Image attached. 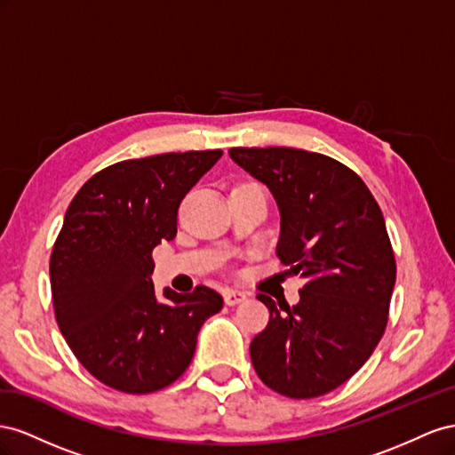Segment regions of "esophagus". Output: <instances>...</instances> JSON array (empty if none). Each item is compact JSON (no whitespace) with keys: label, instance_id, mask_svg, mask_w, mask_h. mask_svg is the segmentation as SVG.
Returning a JSON list of instances; mask_svg holds the SVG:
<instances>
[{"label":"esophagus","instance_id":"1","mask_svg":"<svg viewBox=\"0 0 455 455\" xmlns=\"http://www.w3.org/2000/svg\"><path fill=\"white\" fill-rule=\"evenodd\" d=\"M223 297H225V303L228 307H235V305H240V303H243L245 299H248V293L240 291V290H225Z\"/></svg>","mask_w":455,"mask_h":455}]
</instances>
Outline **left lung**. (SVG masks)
Instances as JSON below:
<instances>
[{"mask_svg":"<svg viewBox=\"0 0 455 455\" xmlns=\"http://www.w3.org/2000/svg\"><path fill=\"white\" fill-rule=\"evenodd\" d=\"M228 154L272 192L276 255L305 280L293 307L257 295L270 320L250 345L253 368L283 396H322L353 378L383 337L396 280L383 213L364 180L330 156L285 147Z\"/></svg>","mask_w":455,"mask_h":455,"instance_id":"8db88e82","label":"left lung"}]
</instances>
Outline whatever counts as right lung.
<instances>
[{
	"label": "right lung",
	"mask_w": 455,
	"mask_h": 455,
	"mask_svg": "<svg viewBox=\"0 0 455 455\" xmlns=\"http://www.w3.org/2000/svg\"><path fill=\"white\" fill-rule=\"evenodd\" d=\"M220 150L167 152L118 162L91 177L70 202L49 263L60 333L82 366L116 391L147 395L190 366L202 323L223 297L152 283V250L177 235L185 194Z\"/></svg>",
	"instance_id": "1"
}]
</instances>
